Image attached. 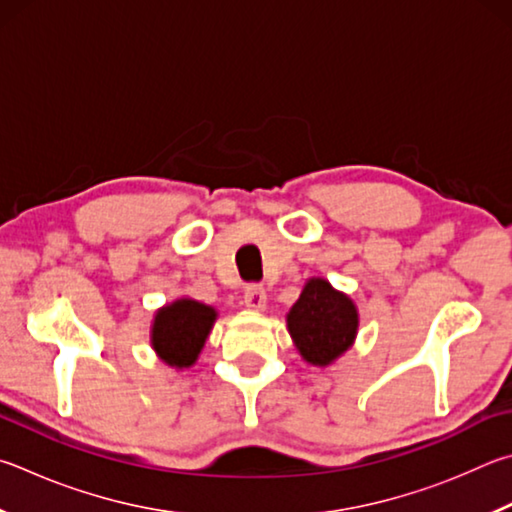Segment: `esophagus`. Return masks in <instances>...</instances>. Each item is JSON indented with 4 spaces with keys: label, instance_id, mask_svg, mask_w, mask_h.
<instances>
[{
    "label": "esophagus",
    "instance_id": "esophagus-1",
    "mask_svg": "<svg viewBox=\"0 0 512 512\" xmlns=\"http://www.w3.org/2000/svg\"><path fill=\"white\" fill-rule=\"evenodd\" d=\"M244 302H246L248 309L264 311V309H266V291H264V286H262V284H250V286H246Z\"/></svg>",
    "mask_w": 512,
    "mask_h": 512
}]
</instances>
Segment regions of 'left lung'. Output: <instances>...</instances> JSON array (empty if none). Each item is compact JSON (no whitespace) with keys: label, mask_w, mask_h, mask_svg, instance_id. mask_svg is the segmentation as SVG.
Instances as JSON below:
<instances>
[{"label":"left lung","mask_w":512,"mask_h":512,"mask_svg":"<svg viewBox=\"0 0 512 512\" xmlns=\"http://www.w3.org/2000/svg\"><path fill=\"white\" fill-rule=\"evenodd\" d=\"M286 327L306 362L327 367L356 340L358 309L349 295L336 291L327 280L311 277L288 311Z\"/></svg>","instance_id":"obj_1"}]
</instances>
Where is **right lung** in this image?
I'll list each match as a JSON object with an SVG mask.
<instances>
[{"label":"right lung","mask_w":512,"mask_h":512,"mask_svg":"<svg viewBox=\"0 0 512 512\" xmlns=\"http://www.w3.org/2000/svg\"><path fill=\"white\" fill-rule=\"evenodd\" d=\"M217 311L190 297H181L156 311L152 322V347L170 367L185 369L197 362L206 345Z\"/></svg>","instance_id":"add662e5"}]
</instances>
